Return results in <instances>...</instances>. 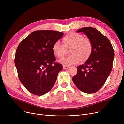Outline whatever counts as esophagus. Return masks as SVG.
Returning <instances> with one entry per match:
<instances>
[{"instance_id": "34e87169", "label": "esophagus", "mask_w": 124, "mask_h": 124, "mask_svg": "<svg viewBox=\"0 0 124 124\" xmlns=\"http://www.w3.org/2000/svg\"><path fill=\"white\" fill-rule=\"evenodd\" d=\"M69 66H63V69H68Z\"/></svg>"}]
</instances>
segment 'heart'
<instances>
[{
    "instance_id": "obj_1",
    "label": "heart",
    "mask_w": 124,
    "mask_h": 124,
    "mask_svg": "<svg viewBox=\"0 0 124 124\" xmlns=\"http://www.w3.org/2000/svg\"><path fill=\"white\" fill-rule=\"evenodd\" d=\"M63 46L66 48L71 47L67 57L62 58L59 62L64 65H71L85 62L91 56L93 44L91 40L88 38L74 31L70 32L62 39ZM52 51L57 58H62L66 54V48L59 41L55 42L52 46Z\"/></svg>"
}]
</instances>
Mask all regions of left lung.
Segmentation results:
<instances>
[{"label": "left lung", "instance_id": "left-lung-1", "mask_svg": "<svg viewBox=\"0 0 124 124\" xmlns=\"http://www.w3.org/2000/svg\"><path fill=\"white\" fill-rule=\"evenodd\" d=\"M77 32H83L91 40L93 50L84 64L77 67L78 73L72 78V81L82 92L94 93L102 87L111 72L114 50L107 37L95 28L83 27Z\"/></svg>", "mask_w": 124, "mask_h": 124}]
</instances>
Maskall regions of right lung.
<instances>
[{
    "label": "right lung",
    "instance_id": "add662e5",
    "mask_svg": "<svg viewBox=\"0 0 124 124\" xmlns=\"http://www.w3.org/2000/svg\"><path fill=\"white\" fill-rule=\"evenodd\" d=\"M63 35L54 31H37L19 44L14 59L21 83L33 95L42 96L50 92L62 66L55 62L53 44Z\"/></svg>",
    "mask_w": 124,
    "mask_h": 124
}]
</instances>
